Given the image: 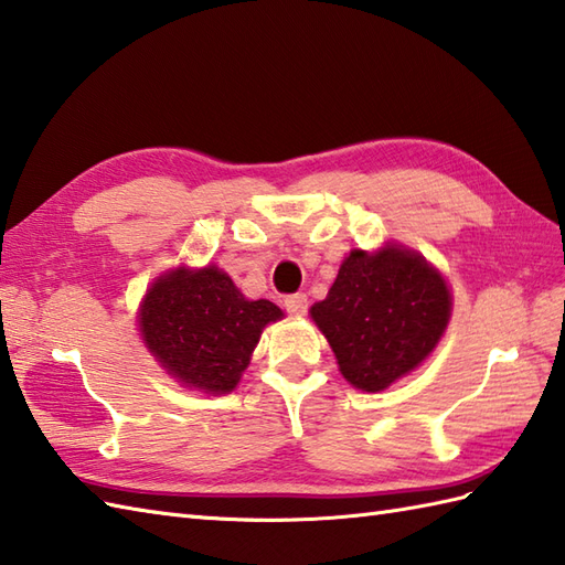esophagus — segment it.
I'll use <instances>...</instances> for the list:
<instances>
[{
  "label": "esophagus",
  "instance_id": "esophagus-1",
  "mask_svg": "<svg viewBox=\"0 0 565 565\" xmlns=\"http://www.w3.org/2000/svg\"><path fill=\"white\" fill-rule=\"evenodd\" d=\"M285 309H287V315H292V317H305L307 315V309H309V305H307V297L305 295H287L285 297Z\"/></svg>",
  "mask_w": 565,
  "mask_h": 565
}]
</instances>
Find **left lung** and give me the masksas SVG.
Masks as SVG:
<instances>
[{
  "label": "left lung",
  "mask_w": 565,
  "mask_h": 565,
  "mask_svg": "<svg viewBox=\"0 0 565 565\" xmlns=\"http://www.w3.org/2000/svg\"><path fill=\"white\" fill-rule=\"evenodd\" d=\"M452 297L440 273L411 250L353 248L311 319L329 338L343 377L382 392L416 370L447 329Z\"/></svg>",
  "instance_id": "8db88e82"
}]
</instances>
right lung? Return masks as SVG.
<instances>
[{"label":"right lung","instance_id":"1","mask_svg":"<svg viewBox=\"0 0 565 565\" xmlns=\"http://www.w3.org/2000/svg\"><path fill=\"white\" fill-rule=\"evenodd\" d=\"M278 319V307L250 302L220 268H177L147 290L140 331L149 353L185 386L227 394L239 384L260 331Z\"/></svg>","mask_w":565,"mask_h":565}]
</instances>
